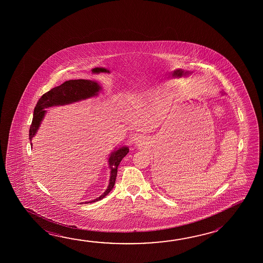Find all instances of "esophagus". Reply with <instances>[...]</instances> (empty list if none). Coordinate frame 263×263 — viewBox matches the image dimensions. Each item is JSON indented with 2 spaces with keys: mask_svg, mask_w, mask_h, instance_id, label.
<instances>
[{
  "mask_svg": "<svg viewBox=\"0 0 263 263\" xmlns=\"http://www.w3.org/2000/svg\"><path fill=\"white\" fill-rule=\"evenodd\" d=\"M136 144H137V146H142L143 144H144V138H141V137H138V138L136 139Z\"/></svg>",
  "mask_w": 263,
  "mask_h": 263,
  "instance_id": "34e87169",
  "label": "esophagus"
}]
</instances>
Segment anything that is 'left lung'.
<instances>
[{
	"label": "left lung",
	"mask_w": 263,
	"mask_h": 263,
	"mask_svg": "<svg viewBox=\"0 0 263 263\" xmlns=\"http://www.w3.org/2000/svg\"><path fill=\"white\" fill-rule=\"evenodd\" d=\"M221 92H222V93H223V91H221Z\"/></svg>",
	"instance_id": "1"
}]
</instances>
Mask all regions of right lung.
<instances>
[{
	"mask_svg": "<svg viewBox=\"0 0 263 263\" xmlns=\"http://www.w3.org/2000/svg\"><path fill=\"white\" fill-rule=\"evenodd\" d=\"M101 90H102V86L99 82L80 79V80H69L63 82L60 86L55 87L42 95L34 109L33 121L29 129L31 147H33V144H32L33 138L35 137V134L37 133V130L39 129L42 120L46 116L47 110L45 109L52 107V106L67 105V104L78 103L83 100L90 99L92 97L98 96ZM128 152H129L128 146H123L118 148H115L114 151L110 153L108 158V164H109V168H111V172H110V179H109L107 189L105 190L104 194L100 195L98 198L93 199L90 202H85V203L97 202L99 200H102L111 192V190L114 188V185L116 183L118 165ZM80 203L82 204L83 202H80Z\"/></svg>",
	"mask_w": 263,
	"mask_h": 263,
	"instance_id": "add662e5",
	"label": "right lung"
}]
</instances>
